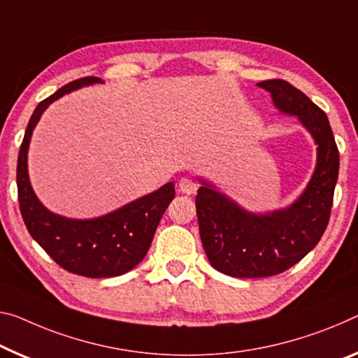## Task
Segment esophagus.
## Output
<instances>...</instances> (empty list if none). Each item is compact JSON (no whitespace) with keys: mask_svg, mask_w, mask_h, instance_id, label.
Returning a JSON list of instances; mask_svg holds the SVG:
<instances>
[{"mask_svg":"<svg viewBox=\"0 0 358 358\" xmlns=\"http://www.w3.org/2000/svg\"><path fill=\"white\" fill-rule=\"evenodd\" d=\"M179 190L182 192V194H185V195H192V194H195L196 192V184H195V180H192V179H189V178H182L179 180Z\"/></svg>","mask_w":358,"mask_h":358,"instance_id":"esophagus-1","label":"esophagus"}]
</instances>
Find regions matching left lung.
<instances>
[{"instance_id": "left-lung-1", "label": "left lung", "mask_w": 358, "mask_h": 358, "mask_svg": "<svg viewBox=\"0 0 358 358\" xmlns=\"http://www.w3.org/2000/svg\"><path fill=\"white\" fill-rule=\"evenodd\" d=\"M280 112L296 115L317 142V168L307 189L287 210L248 213L201 180L195 198L203 248L216 271L261 278L282 273L320 241L329 221L339 173V152L327 113L285 80L257 83Z\"/></svg>"}]
</instances>
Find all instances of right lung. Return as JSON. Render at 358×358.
I'll return each instance as SVG.
<instances>
[{
    "label": "right lung",
    "mask_w": 358,
    "mask_h": 358,
    "mask_svg": "<svg viewBox=\"0 0 358 358\" xmlns=\"http://www.w3.org/2000/svg\"><path fill=\"white\" fill-rule=\"evenodd\" d=\"M101 83L97 76L70 81L38 103L25 129L17 158V194L20 214L33 240L67 272L90 278L118 277L129 272L147 255L158 222L174 198V184L139 198L102 217L67 219L48 211L33 192L27 152L30 137L49 103L76 87Z\"/></svg>",
    "instance_id": "right-lung-1"
}]
</instances>
